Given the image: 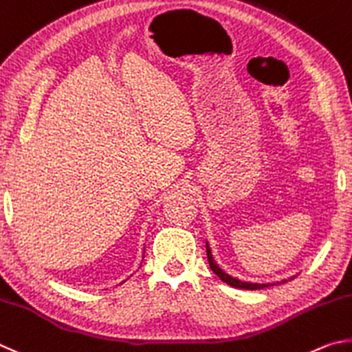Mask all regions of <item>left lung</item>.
Returning <instances> with one entry per match:
<instances>
[{"label":"left lung","mask_w":352,"mask_h":352,"mask_svg":"<svg viewBox=\"0 0 352 352\" xmlns=\"http://www.w3.org/2000/svg\"><path fill=\"white\" fill-rule=\"evenodd\" d=\"M206 248H207V258H208V264H210V269L219 276V280H223L224 283H227V285L232 286V287L248 289V291H256V289H264V287H269V286L281 285V283H287V281H291V280L295 278V275H294V276H289V280H281V281H276V283H252V281H243V280L233 278L232 275L226 274L224 270L218 266L217 261H214V258L212 255V249H210V245H208V241L206 243Z\"/></svg>","instance_id":"1"}]
</instances>
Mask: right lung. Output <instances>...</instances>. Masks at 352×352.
<instances>
[{
    "instance_id": "1",
    "label": "right lung",
    "mask_w": 352,
    "mask_h": 352,
    "mask_svg": "<svg viewBox=\"0 0 352 352\" xmlns=\"http://www.w3.org/2000/svg\"><path fill=\"white\" fill-rule=\"evenodd\" d=\"M122 283H123V281H122Z\"/></svg>"
}]
</instances>
